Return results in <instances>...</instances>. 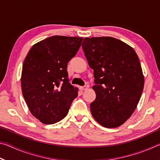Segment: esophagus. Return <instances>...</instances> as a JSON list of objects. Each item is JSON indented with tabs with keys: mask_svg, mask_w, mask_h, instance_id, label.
Listing matches in <instances>:
<instances>
[{
	"mask_svg": "<svg viewBox=\"0 0 160 160\" xmlns=\"http://www.w3.org/2000/svg\"><path fill=\"white\" fill-rule=\"evenodd\" d=\"M88 88L89 87L88 86V85H85V86H82V87H81V90H87L88 89Z\"/></svg>",
	"mask_w": 160,
	"mask_h": 160,
	"instance_id": "1",
	"label": "esophagus"
}]
</instances>
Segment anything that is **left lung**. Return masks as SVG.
Returning a JSON list of instances; mask_svg holds the SVG:
<instances>
[{
  "label": "left lung",
  "instance_id": "8db88e82",
  "mask_svg": "<svg viewBox=\"0 0 160 160\" xmlns=\"http://www.w3.org/2000/svg\"><path fill=\"white\" fill-rule=\"evenodd\" d=\"M82 47L94 70L92 116L105 128L122 125L134 112L144 88L138 56L129 45L110 37H86Z\"/></svg>",
  "mask_w": 160,
  "mask_h": 160
}]
</instances>
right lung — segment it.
<instances>
[{
    "mask_svg": "<svg viewBox=\"0 0 160 160\" xmlns=\"http://www.w3.org/2000/svg\"><path fill=\"white\" fill-rule=\"evenodd\" d=\"M83 38L52 36L35 44L24 61L22 91L29 111L45 124L68 113L78 89L69 82L68 63L76 55Z\"/></svg>",
    "mask_w": 160,
    "mask_h": 160,
    "instance_id": "1",
    "label": "right lung"
}]
</instances>
